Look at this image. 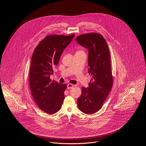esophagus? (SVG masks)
<instances>
[{"label":"esophagus","mask_w":146,"mask_h":146,"mask_svg":"<svg viewBox=\"0 0 146 146\" xmlns=\"http://www.w3.org/2000/svg\"><path fill=\"white\" fill-rule=\"evenodd\" d=\"M74 85L73 84H67V89H72L74 87Z\"/></svg>","instance_id":"1"}]
</instances>
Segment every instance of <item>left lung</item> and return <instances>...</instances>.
<instances>
[{"label": "left lung", "instance_id": "8db88e82", "mask_svg": "<svg viewBox=\"0 0 146 146\" xmlns=\"http://www.w3.org/2000/svg\"><path fill=\"white\" fill-rule=\"evenodd\" d=\"M76 40L88 50V73L92 76L88 87L81 88L78 107L82 112L90 115L102 108L112 87L110 53L104 38L96 33L80 35Z\"/></svg>", "mask_w": 146, "mask_h": 146}]
</instances>
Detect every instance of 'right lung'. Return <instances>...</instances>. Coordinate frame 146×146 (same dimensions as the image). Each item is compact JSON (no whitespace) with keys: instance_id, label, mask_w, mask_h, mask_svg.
I'll return each mask as SVG.
<instances>
[{"instance_id":"add662e5","label":"right lung","mask_w":146,"mask_h":146,"mask_svg":"<svg viewBox=\"0 0 146 146\" xmlns=\"http://www.w3.org/2000/svg\"><path fill=\"white\" fill-rule=\"evenodd\" d=\"M74 36V34L47 36L37 45L32 55L29 73L31 94L40 109L49 115L61 108L67 87L66 84L51 81L50 77Z\"/></svg>"}]
</instances>
